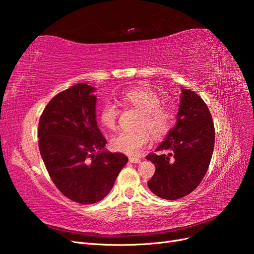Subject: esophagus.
Returning a JSON list of instances; mask_svg holds the SVG:
<instances>
[{"label": "esophagus", "mask_w": 254, "mask_h": 254, "mask_svg": "<svg viewBox=\"0 0 254 254\" xmlns=\"http://www.w3.org/2000/svg\"><path fill=\"white\" fill-rule=\"evenodd\" d=\"M129 162H131V163H140L141 162V159L134 158V157H130L129 158Z\"/></svg>", "instance_id": "esophagus-1"}]
</instances>
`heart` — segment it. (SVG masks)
<instances>
[{
    "label": "heart",
    "mask_w": 254,
    "mask_h": 254,
    "mask_svg": "<svg viewBox=\"0 0 254 254\" xmlns=\"http://www.w3.org/2000/svg\"><path fill=\"white\" fill-rule=\"evenodd\" d=\"M122 102L128 107H132L141 112L137 123V131L121 132L111 139V147L128 156H139L147 147L151 137L161 139L170 131L174 123V111L170 106L161 104L157 92L149 87H134L125 91L122 95ZM118 106L107 102L101 110L99 119L102 125L109 129L118 128L119 120Z\"/></svg>",
    "instance_id": "1"
}]
</instances>
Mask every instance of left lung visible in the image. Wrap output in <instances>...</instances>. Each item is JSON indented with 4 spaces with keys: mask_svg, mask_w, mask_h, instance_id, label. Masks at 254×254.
Segmentation results:
<instances>
[{
    "mask_svg": "<svg viewBox=\"0 0 254 254\" xmlns=\"http://www.w3.org/2000/svg\"><path fill=\"white\" fill-rule=\"evenodd\" d=\"M214 143V123L206 104L195 92L182 89L176 126L156 149L162 153L146 157L156 166L149 190L167 200L191 193L207 172Z\"/></svg>",
    "mask_w": 254,
    "mask_h": 254,
    "instance_id": "8db88e82",
    "label": "left lung"
}]
</instances>
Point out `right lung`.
Here are the masks:
<instances>
[{
    "label": "right lung",
    "instance_id": "obj_1",
    "mask_svg": "<svg viewBox=\"0 0 254 254\" xmlns=\"http://www.w3.org/2000/svg\"><path fill=\"white\" fill-rule=\"evenodd\" d=\"M94 88L77 83L54 96L38 126L39 150L52 181L66 198L81 204L101 201L128 158L105 151L97 128Z\"/></svg>",
    "mask_w": 254,
    "mask_h": 254
}]
</instances>
